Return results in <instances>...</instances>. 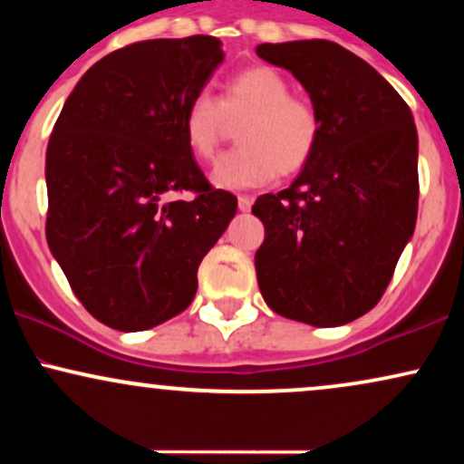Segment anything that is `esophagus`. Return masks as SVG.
<instances>
[{"label": "esophagus", "instance_id": "esophagus-1", "mask_svg": "<svg viewBox=\"0 0 464 464\" xmlns=\"http://www.w3.org/2000/svg\"><path fill=\"white\" fill-rule=\"evenodd\" d=\"M237 207L239 211H250V207H253V198H250V196H237Z\"/></svg>", "mask_w": 464, "mask_h": 464}]
</instances>
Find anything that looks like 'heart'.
<instances>
[{"mask_svg":"<svg viewBox=\"0 0 464 464\" xmlns=\"http://www.w3.org/2000/svg\"><path fill=\"white\" fill-rule=\"evenodd\" d=\"M228 121L237 124L239 148L222 154L211 169L218 189H250L295 174L310 163L321 140V117L303 98L290 95V82L273 67L257 65L236 73L220 100L198 93L183 113V137L200 161L214 157Z\"/></svg>","mask_w":464,"mask_h":464,"instance_id":"b5f03b06","label":"heart"}]
</instances>
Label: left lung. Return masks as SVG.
Instances as JSON below:
<instances>
[{"label": "left lung", "mask_w": 464, "mask_h": 464, "mask_svg": "<svg viewBox=\"0 0 464 464\" xmlns=\"http://www.w3.org/2000/svg\"><path fill=\"white\" fill-rule=\"evenodd\" d=\"M321 117L310 163L279 194L255 200L264 244L255 270L279 316L338 327L377 305L417 225L419 137L391 84L334 41L264 44Z\"/></svg>", "instance_id": "left-lung-1"}]
</instances>
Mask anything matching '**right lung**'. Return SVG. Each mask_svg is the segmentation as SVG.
Listing matches in <instances>:
<instances>
[{
    "label": "right lung",
    "instance_id": "right-lung-1",
    "mask_svg": "<svg viewBox=\"0 0 464 464\" xmlns=\"http://www.w3.org/2000/svg\"><path fill=\"white\" fill-rule=\"evenodd\" d=\"M225 61L220 39H152L78 80L45 154L52 255L100 323L143 332L177 316L237 198L211 189L183 137L185 106ZM194 201H169L174 190Z\"/></svg>",
    "mask_w": 464,
    "mask_h": 464
}]
</instances>
